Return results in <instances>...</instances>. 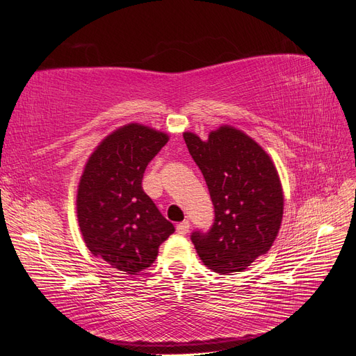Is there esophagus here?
<instances>
[{
    "mask_svg": "<svg viewBox=\"0 0 356 356\" xmlns=\"http://www.w3.org/2000/svg\"><path fill=\"white\" fill-rule=\"evenodd\" d=\"M188 230H190V222L186 220V221H182V222H179L178 225H177V233L178 234H181V236H184V234H187L188 233Z\"/></svg>",
    "mask_w": 356,
    "mask_h": 356,
    "instance_id": "esophagus-1",
    "label": "esophagus"
}]
</instances>
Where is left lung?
<instances>
[{"instance_id": "1", "label": "left lung", "mask_w": 356, "mask_h": 356, "mask_svg": "<svg viewBox=\"0 0 356 356\" xmlns=\"http://www.w3.org/2000/svg\"><path fill=\"white\" fill-rule=\"evenodd\" d=\"M213 204L208 232L195 230L191 242L211 270L242 272L275 242L284 213L281 181L270 157L250 136L224 126L203 143L184 134Z\"/></svg>"}]
</instances>
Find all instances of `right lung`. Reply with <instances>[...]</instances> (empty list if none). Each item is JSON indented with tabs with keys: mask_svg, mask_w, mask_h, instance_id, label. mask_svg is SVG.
Here are the masks:
<instances>
[{
	"mask_svg": "<svg viewBox=\"0 0 356 356\" xmlns=\"http://www.w3.org/2000/svg\"><path fill=\"white\" fill-rule=\"evenodd\" d=\"M166 143L165 134L127 124L95 149L80 179L77 217L86 246L129 275L152 266L175 232L143 188L148 163Z\"/></svg>",
	"mask_w": 356,
	"mask_h": 356,
	"instance_id": "add662e5",
	"label": "right lung"
}]
</instances>
